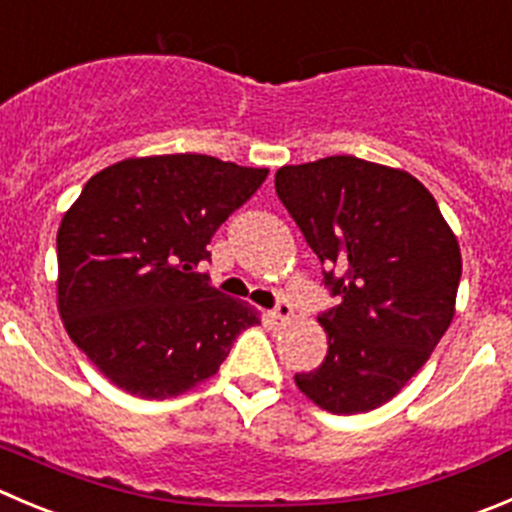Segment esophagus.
I'll use <instances>...</instances> for the list:
<instances>
[{
  "mask_svg": "<svg viewBox=\"0 0 512 512\" xmlns=\"http://www.w3.org/2000/svg\"><path fill=\"white\" fill-rule=\"evenodd\" d=\"M270 318L275 323L290 321V318H293V305H290L288 300H280V303L270 310Z\"/></svg>",
  "mask_w": 512,
  "mask_h": 512,
  "instance_id": "34e87169",
  "label": "esophagus"
}]
</instances>
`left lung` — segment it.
Masks as SVG:
<instances>
[{
    "label": "left lung",
    "mask_w": 512,
    "mask_h": 512,
    "mask_svg": "<svg viewBox=\"0 0 512 512\" xmlns=\"http://www.w3.org/2000/svg\"><path fill=\"white\" fill-rule=\"evenodd\" d=\"M275 191L336 298L318 315L326 358L295 384L326 412H371L399 394L450 328L460 245L412 174L356 156L283 166Z\"/></svg>",
    "instance_id": "obj_1"
}]
</instances>
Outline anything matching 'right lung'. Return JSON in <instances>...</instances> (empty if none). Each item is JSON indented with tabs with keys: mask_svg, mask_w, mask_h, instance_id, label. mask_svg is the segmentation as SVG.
<instances>
[{
	"mask_svg": "<svg viewBox=\"0 0 512 512\" xmlns=\"http://www.w3.org/2000/svg\"><path fill=\"white\" fill-rule=\"evenodd\" d=\"M265 179L267 169L169 154L118 161L83 186L57 232V308L111 384L141 399L184 394L260 323L197 267Z\"/></svg>",
	"mask_w": 512,
	"mask_h": 512,
	"instance_id": "obj_1",
	"label": "right lung"
}]
</instances>
